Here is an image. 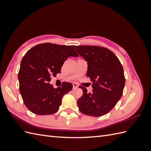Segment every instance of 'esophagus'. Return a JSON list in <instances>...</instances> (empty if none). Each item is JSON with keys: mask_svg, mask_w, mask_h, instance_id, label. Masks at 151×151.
Returning a JSON list of instances; mask_svg holds the SVG:
<instances>
[{"mask_svg": "<svg viewBox=\"0 0 151 151\" xmlns=\"http://www.w3.org/2000/svg\"><path fill=\"white\" fill-rule=\"evenodd\" d=\"M72 85H73V88H74V89L78 88V84H77V83H72Z\"/></svg>", "mask_w": 151, "mask_h": 151, "instance_id": "1", "label": "esophagus"}]
</instances>
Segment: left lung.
<instances>
[{"instance_id":"obj_1","label":"left lung","mask_w":151,"mask_h":151,"mask_svg":"<svg viewBox=\"0 0 151 151\" xmlns=\"http://www.w3.org/2000/svg\"><path fill=\"white\" fill-rule=\"evenodd\" d=\"M73 48L88 62L86 76L93 83L92 93L80 86L83 94L77 101L79 111L92 116L106 115L123 94L125 78L122 63L106 48L95 45H74Z\"/></svg>"}]
</instances>
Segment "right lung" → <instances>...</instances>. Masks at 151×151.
I'll return each mask as SVG.
<instances>
[{
    "label": "right lung",
    "mask_w": 151,
    "mask_h": 151,
    "mask_svg": "<svg viewBox=\"0 0 151 151\" xmlns=\"http://www.w3.org/2000/svg\"><path fill=\"white\" fill-rule=\"evenodd\" d=\"M70 56L78 57L71 46L50 43L36 45L24 55L18 79L22 100L30 111L45 115L58 110L63 96L72 90V84L63 82L54 88L48 82L61 72L63 62Z\"/></svg>",
    "instance_id": "obj_1"
}]
</instances>
